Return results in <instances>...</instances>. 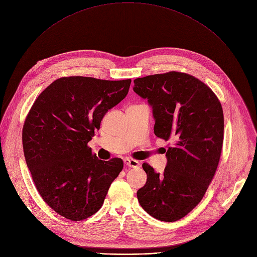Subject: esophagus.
<instances>
[{
    "mask_svg": "<svg viewBox=\"0 0 257 257\" xmlns=\"http://www.w3.org/2000/svg\"><path fill=\"white\" fill-rule=\"evenodd\" d=\"M124 163H125L126 166H129V167H132V168H137V167H139V165H141V164H139L138 161L130 159V158H125Z\"/></svg>",
    "mask_w": 257,
    "mask_h": 257,
    "instance_id": "1",
    "label": "esophagus"
}]
</instances>
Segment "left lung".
Returning a JSON list of instances; mask_svg holds the SVG:
<instances>
[{
    "label": "left lung",
    "instance_id": "left-lung-1",
    "mask_svg": "<svg viewBox=\"0 0 257 257\" xmlns=\"http://www.w3.org/2000/svg\"><path fill=\"white\" fill-rule=\"evenodd\" d=\"M135 93L153 106L156 136L173 141L162 173L148 163L141 206L156 219L176 221L201 202L216 172L223 143V111L214 92L185 73L137 78Z\"/></svg>",
    "mask_w": 257,
    "mask_h": 257
}]
</instances>
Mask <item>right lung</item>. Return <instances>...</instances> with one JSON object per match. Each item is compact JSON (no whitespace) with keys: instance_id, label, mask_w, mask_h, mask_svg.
Listing matches in <instances>:
<instances>
[{"instance_id":"add662e5","label":"right lung","mask_w":257,"mask_h":257,"mask_svg":"<svg viewBox=\"0 0 257 257\" xmlns=\"http://www.w3.org/2000/svg\"><path fill=\"white\" fill-rule=\"evenodd\" d=\"M131 80H55L38 96L22 129V147L36 188L56 213L73 221L95 214L124 163L98 160L88 143Z\"/></svg>"}]
</instances>
